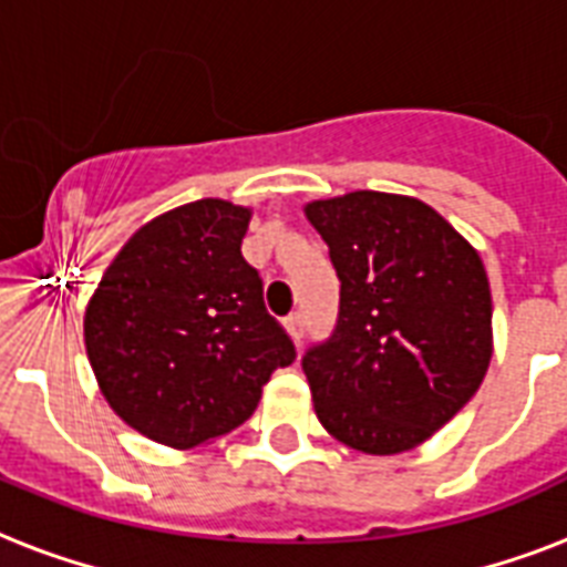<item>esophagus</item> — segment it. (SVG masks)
<instances>
[{"label": "esophagus", "mask_w": 567, "mask_h": 567, "mask_svg": "<svg viewBox=\"0 0 567 567\" xmlns=\"http://www.w3.org/2000/svg\"><path fill=\"white\" fill-rule=\"evenodd\" d=\"M285 329H288V332H291L293 341H300L302 332H306V320H302L300 311H291V315H288V318H285Z\"/></svg>", "instance_id": "esophagus-1"}]
</instances>
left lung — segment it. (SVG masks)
Segmentation results:
<instances>
[{
	"label": "left lung",
	"instance_id": "8db88e82",
	"mask_svg": "<svg viewBox=\"0 0 567 567\" xmlns=\"http://www.w3.org/2000/svg\"><path fill=\"white\" fill-rule=\"evenodd\" d=\"M306 217L341 279L329 341L302 355L315 414L347 447L394 456L435 435L494 353L483 258L432 205L353 190Z\"/></svg>",
	"mask_w": 567,
	"mask_h": 567
}]
</instances>
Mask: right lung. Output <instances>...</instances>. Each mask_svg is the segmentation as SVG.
Instances as JSON below:
<instances>
[{
	"mask_svg": "<svg viewBox=\"0 0 567 567\" xmlns=\"http://www.w3.org/2000/svg\"><path fill=\"white\" fill-rule=\"evenodd\" d=\"M252 208L196 199L144 223L84 309L102 396L146 439L190 450L247 421L297 359L240 256Z\"/></svg>",
	"mask_w": 567,
	"mask_h": 567,
	"instance_id": "add662e5",
	"label": "right lung"
}]
</instances>
